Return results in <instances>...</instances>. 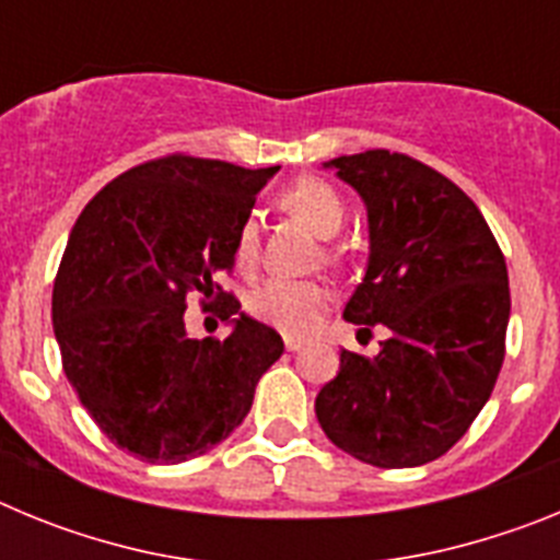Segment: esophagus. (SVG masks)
<instances>
[{
  "instance_id": "obj_1",
  "label": "esophagus",
  "mask_w": 560,
  "mask_h": 560,
  "mask_svg": "<svg viewBox=\"0 0 560 560\" xmlns=\"http://www.w3.org/2000/svg\"><path fill=\"white\" fill-rule=\"evenodd\" d=\"M305 339H296V336H285V350L289 353H296V350H303Z\"/></svg>"
}]
</instances>
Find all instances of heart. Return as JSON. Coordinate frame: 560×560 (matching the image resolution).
<instances>
[{"instance_id":"b5f03b06","label":"heart","mask_w":560,"mask_h":560,"mask_svg":"<svg viewBox=\"0 0 560 560\" xmlns=\"http://www.w3.org/2000/svg\"><path fill=\"white\" fill-rule=\"evenodd\" d=\"M280 205L285 212H291L296 221H303L316 237H334L345 221V201L339 192L323 179H303L296 185L285 187L280 196ZM260 246V232H257V219H249L241 224L235 235V257L241 266H252ZM330 294L323 283H311V280H266L249 294V311L260 323L275 325L283 334H308Z\"/></svg>"}]
</instances>
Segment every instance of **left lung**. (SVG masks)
<instances>
[{"instance_id":"1","label":"left lung","mask_w":560,"mask_h":560,"mask_svg":"<svg viewBox=\"0 0 560 560\" xmlns=\"http://www.w3.org/2000/svg\"><path fill=\"white\" fill-rule=\"evenodd\" d=\"M323 167L368 207V269L341 316L389 336L375 359L341 350L316 420L361 463L427 465L468 432L502 370L511 319L502 249L477 205L412 156L364 151Z\"/></svg>"}]
</instances>
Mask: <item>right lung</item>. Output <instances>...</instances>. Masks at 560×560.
<instances>
[{
	"label": "right lung",
	"mask_w": 560,
	"mask_h": 560,
	"mask_svg": "<svg viewBox=\"0 0 560 560\" xmlns=\"http://www.w3.org/2000/svg\"><path fill=\"white\" fill-rule=\"evenodd\" d=\"M277 167L165 156L108 182L69 232L52 289L63 373L101 432L145 463L176 465L230 438L283 355L215 277ZM219 295L226 340H192L186 296ZM212 305V303H210Z\"/></svg>",
	"instance_id": "right-lung-1"
}]
</instances>
